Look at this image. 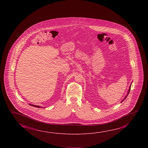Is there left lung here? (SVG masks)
Returning a JSON list of instances; mask_svg holds the SVG:
<instances>
[{
    "instance_id": "1",
    "label": "left lung",
    "mask_w": 148,
    "mask_h": 148,
    "mask_svg": "<svg viewBox=\"0 0 148 148\" xmlns=\"http://www.w3.org/2000/svg\"><path fill=\"white\" fill-rule=\"evenodd\" d=\"M131 86H130V89H129V90H128V93H127V95H126V97H125V98H124V99L123 100V101H121V102H123V101L124 100V99H126V97H127V95H128V94H129V92H130V90H131Z\"/></svg>"
}]
</instances>
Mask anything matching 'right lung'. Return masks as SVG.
I'll return each instance as SVG.
<instances>
[{"instance_id": "obj_1", "label": "right lung", "mask_w": 148, "mask_h": 148, "mask_svg": "<svg viewBox=\"0 0 148 148\" xmlns=\"http://www.w3.org/2000/svg\"><path fill=\"white\" fill-rule=\"evenodd\" d=\"M30 105H31L32 106L36 107H37V108H40V107H42L40 106H37V105H32V104H29ZM43 108V107H42Z\"/></svg>"}]
</instances>
